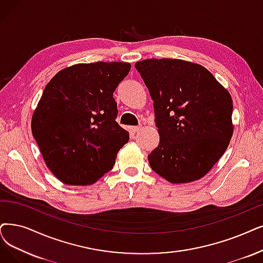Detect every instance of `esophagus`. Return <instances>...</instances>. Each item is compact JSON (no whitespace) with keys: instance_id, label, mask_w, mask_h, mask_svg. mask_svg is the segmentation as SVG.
<instances>
[{"instance_id":"34e87169","label":"esophagus","mask_w":263,"mask_h":263,"mask_svg":"<svg viewBox=\"0 0 263 263\" xmlns=\"http://www.w3.org/2000/svg\"><path fill=\"white\" fill-rule=\"evenodd\" d=\"M141 128H142V126H133V127H132V130H133L134 133H138Z\"/></svg>"}]
</instances>
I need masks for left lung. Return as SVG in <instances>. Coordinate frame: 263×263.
<instances>
[{
	"instance_id": "left-lung-1",
	"label": "left lung",
	"mask_w": 263,
	"mask_h": 263,
	"mask_svg": "<svg viewBox=\"0 0 263 263\" xmlns=\"http://www.w3.org/2000/svg\"><path fill=\"white\" fill-rule=\"evenodd\" d=\"M135 68L153 99L160 143L152 170L172 183L201 179L226 152L233 135L229 91L206 68L180 59H145Z\"/></svg>"
}]
</instances>
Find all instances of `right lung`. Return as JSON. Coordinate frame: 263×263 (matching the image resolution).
Wrapping results in <instances>:
<instances>
[{
	"label": "right lung",
	"instance_id": "right-lung-1",
	"mask_svg": "<svg viewBox=\"0 0 263 263\" xmlns=\"http://www.w3.org/2000/svg\"><path fill=\"white\" fill-rule=\"evenodd\" d=\"M129 71L128 62L79 64L59 71L45 86L31 129L47 167L61 182L91 184L112 170L129 140L115 121L113 92Z\"/></svg>",
	"mask_w": 263,
	"mask_h": 263
}]
</instances>
